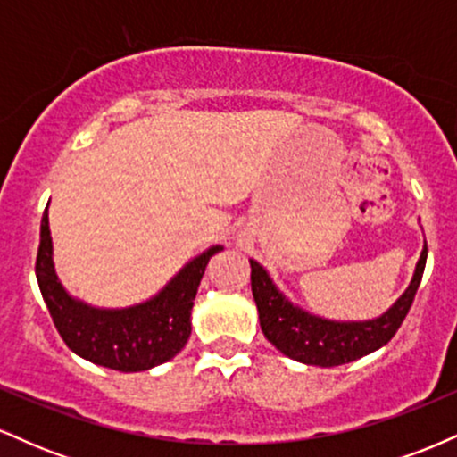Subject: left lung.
<instances>
[{
  "instance_id": "1",
  "label": "left lung",
  "mask_w": 457,
  "mask_h": 457,
  "mask_svg": "<svg viewBox=\"0 0 457 457\" xmlns=\"http://www.w3.org/2000/svg\"><path fill=\"white\" fill-rule=\"evenodd\" d=\"M426 260L428 245H423L411 283L385 313L371 320H348V322L316 316L295 305L275 286L269 270L260 262L249 260L251 292L258 305L262 333L279 353L298 363L320 367L353 363L391 342L412 305V298L417 295L423 270H426Z\"/></svg>"
}]
</instances>
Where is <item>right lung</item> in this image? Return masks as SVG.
Here are the masks:
<instances>
[{
	"mask_svg": "<svg viewBox=\"0 0 457 457\" xmlns=\"http://www.w3.org/2000/svg\"><path fill=\"white\" fill-rule=\"evenodd\" d=\"M223 245H212L188 260L148 301L122 309L94 307L68 295L54 264L49 212L40 221L36 279L57 333L68 348L115 371H145L180 353L191 335V309L206 264Z\"/></svg>",
	"mask_w": 457,
	"mask_h": 457,
	"instance_id": "right-lung-1",
	"label": "right lung"
}]
</instances>
